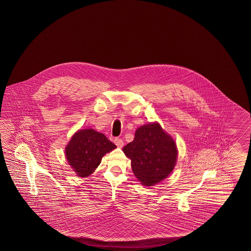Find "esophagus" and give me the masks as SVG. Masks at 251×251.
<instances>
[{
	"label": "esophagus",
	"instance_id": "esophagus-1",
	"mask_svg": "<svg viewBox=\"0 0 251 251\" xmlns=\"http://www.w3.org/2000/svg\"><path fill=\"white\" fill-rule=\"evenodd\" d=\"M114 143H115V144H116L118 147H123L124 146V141L122 139L115 138Z\"/></svg>",
	"mask_w": 251,
	"mask_h": 251
}]
</instances>
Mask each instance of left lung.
<instances>
[{
    "label": "left lung",
    "mask_w": 251,
    "mask_h": 251,
    "mask_svg": "<svg viewBox=\"0 0 251 251\" xmlns=\"http://www.w3.org/2000/svg\"><path fill=\"white\" fill-rule=\"evenodd\" d=\"M133 173L144 186H153L169 176L176 164V144L158 123L135 131L133 142L123 148Z\"/></svg>",
    "instance_id": "left-lung-1"
}]
</instances>
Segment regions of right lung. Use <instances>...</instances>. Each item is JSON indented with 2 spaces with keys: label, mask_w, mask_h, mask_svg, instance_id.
Masks as SVG:
<instances>
[{
  "label": "right lung",
  "mask_w": 251,
  "mask_h": 251,
  "mask_svg": "<svg viewBox=\"0 0 251 251\" xmlns=\"http://www.w3.org/2000/svg\"><path fill=\"white\" fill-rule=\"evenodd\" d=\"M117 146L103 133L93 129L80 130L71 139L65 148L70 165L78 176H88L101 162L102 157Z\"/></svg>",
  "instance_id": "right-lung-1"
}]
</instances>
